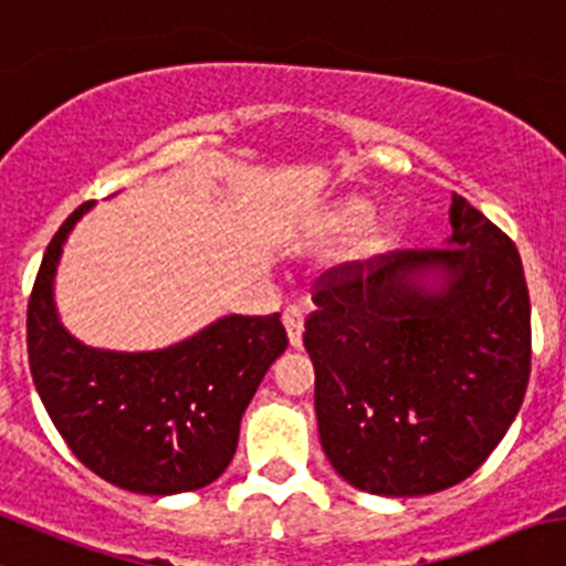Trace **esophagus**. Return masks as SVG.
Instances as JSON below:
<instances>
[{"label":"esophagus","instance_id":"esophagus-1","mask_svg":"<svg viewBox=\"0 0 566 566\" xmlns=\"http://www.w3.org/2000/svg\"><path fill=\"white\" fill-rule=\"evenodd\" d=\"M282 321H284V328H287V334H290V345H293V348H301V334H304V310L295 304L287 306L282 315Z\"/></svg>","mask_w":566,"mask_h":566}]
</instances>
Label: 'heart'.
I'll return each instance as SVG.
<instances>
[{"instance_id": "heart-1", "label": "heart", "mask_w": 566, "mask_h": 566, "mask_svg": "<svg viewBox=\"0 0 566 566\" xmlns=\"http://www.w3.org/2000/svg\"><path fill=\"white\" fill-rule=\"evenodd\" d=\"M365 212H367V201L365 199H356V196H350V199H343V201H337V205L332 207V210H328V216H326V229L332 234H343V232H348V229H354L356 223L361 221V218H365ZM381 243V229H367V234H365V240H361V249H376V245Z\"/></svg>"}]
</instances>
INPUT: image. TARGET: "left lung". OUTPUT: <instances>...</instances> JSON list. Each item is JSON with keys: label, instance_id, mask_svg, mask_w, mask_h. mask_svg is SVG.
<instances>
[{"label": "left lung", "instance_id": "left-lung-1", "mask_svg": "<svg viewBox=\"0 0 566 566\" xmlns=\"http://www.w3.org/2000/svg\"><path fill=\"white\" fill-rule=\"evenodd\" d=\"M446 249L315 284L304 348L321 446L356 490L417 497L486 462L523 406L531 301L512 238L453 193Z\"/></svg>", "mask_w": 566, "mask_h": 566}]
</instances>
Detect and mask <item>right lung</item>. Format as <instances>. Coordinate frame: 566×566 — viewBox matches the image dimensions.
Listing matches in <instances>:
<instances>
[{"label":"right lung","mask_w":566,"mask_h":566,"mask_svg":"<svg viewBox=\"0 0 566 566\" xmlns=\"http://www.w3.org/2000/svg\"><path fill=\"white\" fill-rule=\"evenodd\" d=\"M91 207L65 218L32 284V381L65 446L98 479L140 495L201 490L232 462L240 417L287 348V332L273 312L227 315L163 350L82 345L57 321L52 290L65 238Z\"/></svg>","instance_id":"obj_1"}]
</instances>
